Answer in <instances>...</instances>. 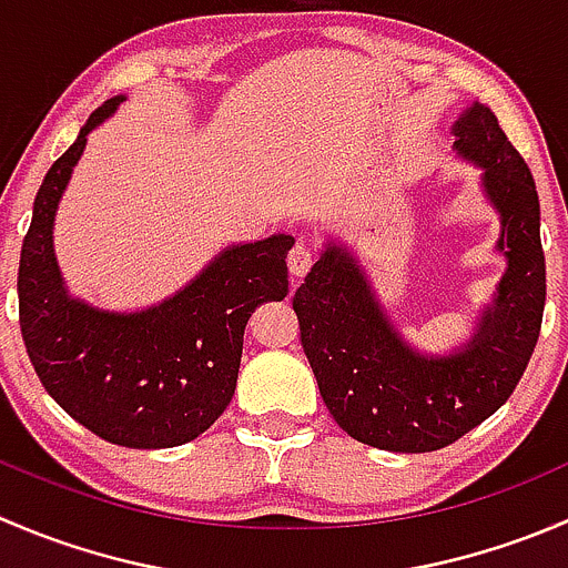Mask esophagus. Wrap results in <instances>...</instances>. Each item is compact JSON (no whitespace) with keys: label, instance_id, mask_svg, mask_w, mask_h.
Here are the masks:
<instances>
[{"label":"esophagus","instance_id":"obj_1","mask_svg":"<svg viewBox=\"0 0 568 568\" xmlns=\"http://www.w3.org/2000/svg\"><path fill=\"white\" fill-rule=\"evenodd\" d=\"M313 261H316V252L307 242H296L294 250L288 252V268L294 277H305L307 272H311Z\"/></svg>","mask_w":568,"mask_h":568}]
</instances>
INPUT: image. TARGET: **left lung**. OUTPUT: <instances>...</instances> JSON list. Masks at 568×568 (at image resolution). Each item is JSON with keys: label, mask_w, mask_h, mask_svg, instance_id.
<instances>
[{"label": "left lung", "mask_w": 568, "mask_h": 568, "mask_svg": "<svg viewBox=\"0 0 568 568\" xmlns=\"http://www.w3.org/2000/svg\"><path fill=\"white\" fill-rule=\"evenodd\" d=\"M454 148L484 168L486 197L503 216L497 250L508 268L478 335L450 357L412 352L343 247L324 250L294 294L300 341L321 398L357 443L428 454L495 415L528 368L547 300L541 211L532 175L489 106L454 125Z\"/></svg>", "instance_id": "8db88e82"}]
</instances>
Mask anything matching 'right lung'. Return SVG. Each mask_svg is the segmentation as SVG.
Listing matches in <instances>:
<instances>
[{
  "label": "right lung",
  "instance_id": "add662e5",
  "mask_svg": "<svg viewBox=\"0 0 568 568\" xmlns=\"http://www.w3.org/2000/svg\"><path fill=\"white\" fill-rule=\"evenodd\" d=\"M120 101L90 114L40 183L21 244V337L45 393L95 437L123 448H175L214 426L231 404L244 326L257 305L288 296L285 257L294 236L225 250L151 311L118 316L71 300L51 250L54 211L88 134Z\"/></svg>",
  "mask_w": 568,
  "mask_h": 568
}]
</instances>
